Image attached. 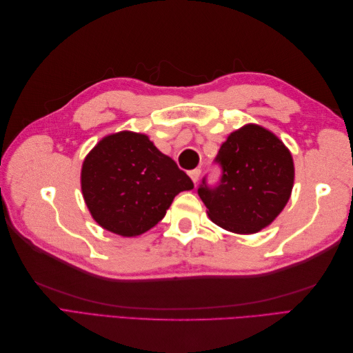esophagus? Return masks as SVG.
I'll return each instance as SVG.
<instances>
[{
  "label": "esophagus",
  "instance_id": "1",
  "mask_svg": "<svg viewBox=\"0 0 353 353\" xmlns=\"http://www.w3.org/2000/svg\"><path fill=\"white\" fill-rule=\"evenodd\" d=\"M200 172H201V170H200V169H193V170H190V172H188L190 178H191V179H193V183H194V184H196V183H197V181H199Z\"/></svg>",
  "mask_w": 353,
  "mask_h": 353
}]
</instances>
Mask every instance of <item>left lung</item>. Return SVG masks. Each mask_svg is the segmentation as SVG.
I'll use <instances>...</instances> for the list:
<instances>
[{
  "label": "left lung",
  "mask_w": 353,
  "mask_h": 353,
  "mask_svg": "<svg viewBox=\"0 0 353 353\" xmlns=\"http://www.w3.org/2000/svg\"><path fill=\"white\" fill-rule=\"evenodd\" d=\"M215 162L222 176L215 188L203 178L199 196L209 218L236 234H254L280 215L292 196L294 165L279 137L249 123L228 135Z\"/></svg>",
  "instance_id": "left-lung-1"
}]
</instances>
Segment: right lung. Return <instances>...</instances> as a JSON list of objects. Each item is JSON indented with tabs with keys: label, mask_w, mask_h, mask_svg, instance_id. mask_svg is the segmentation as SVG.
<instances>
[{
	"label": "right lung",
	"mask_w": 353,
	"mask_h": 353,
	"mask_svg": "<svg viewBox=\"0 0 353 353\" xmlns=\"http://www.w3.org/2000/svg\"><path fill=\"white\" fill-rule=\"evenodd\" d=\"M81 188L100 227L135 237L162 221L175 196L194 184L147 135L121 131L104 137L85 157Z\"/></svg>",
	"instance_id": "right-lung-1"
}]
</instances>
